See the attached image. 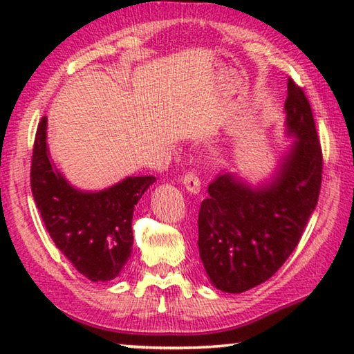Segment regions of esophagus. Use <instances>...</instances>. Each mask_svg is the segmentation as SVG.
Returning <instances> with one entry per match:
<instances>
[{
    "label": "esophagus",
    "mask_w": 354,
    "mask_h": 354,
    "mask_svg": "<svg viewBox=\"0 0 354 354\" xmlns=\"http://www.w3.org/2000/svg\"><path fill=\"white\" fill-rule=\"evenodd\" d=\"M182 183H183V187H185V190L193 193V195H198V193H200L201 182H200V178H198L196 174L188 172L187 176L182 178Z\"/></svg>",
    "instance_id": "34e87169"
}]
</instances>
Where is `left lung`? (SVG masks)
Masks as SVG:
<instances>
[{"label":"left lung","instance_id":"1","mask_svg":"<svg viewBox=\"0 0 354 354\" xmlns=\"http://www.w3.org/2000/svg\"><path fill=\"white\" fill-rule=\"evenodd\" d=\"M283 127L293 142L268 178L251 183L236 172H222L201 203L200 258L212 287L225 293H243L272 277L316 209L322 151L311 106L292 79Z\"/></svg>","mask_w":354,"mask_h":354}]
</instances>
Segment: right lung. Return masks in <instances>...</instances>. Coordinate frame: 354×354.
<instances>
[{"instance_id":"1","label":"right lung","mask_w":354,"mask_h":354,"mask_svg":"<svg viewBox=\"0 0 354 354\" xmlns=\"http://www.w3.org/2000/svg\"><path fill=\"white\" fill-rule=\"evenodd\" d=\"M46 129L43 118L33 145L30 183L48 234L91 282L119 277L132 256L135 205L156 178L130 176L103 190H80L53 162Z\"/></svg>"}]
</instances>
